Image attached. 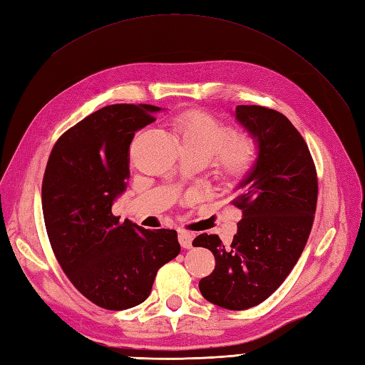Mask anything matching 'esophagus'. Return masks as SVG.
<instances>
[{
	"label": "esophagus",
	"instance_id": "obj_1",
	"mask_svg": "<svg viewBox=\"0 0 365 365\" xmlns=\"http://www.w3.org/2000/svg\"><path fill=\"white\" fill-rule=\"evenodd\" d=\"M192 238H195V235H192L188 230L178 232V243H180V246L185 247V250H190V247L192 246Z\"/></svg>",
	"mask_w": 365,
	"mask_h": 365
}]
</instances>
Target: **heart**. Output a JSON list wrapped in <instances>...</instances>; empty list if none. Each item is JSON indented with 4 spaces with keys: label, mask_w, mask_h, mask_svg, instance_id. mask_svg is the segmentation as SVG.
I'll list each match as a JSON object with an SVG mask.
<instances>
[{
    "label": "heart",
    "mask_w": 365,
    "mask_h": 365,
    "mask_svg": "<svg viewBox=\"0 0 365 365\" xmlns=\"http://www.w3.org/2000/svg\"><path fill=\"white\" fill-rule=\"evenodd\" d=\"M174 136L182 150L208 160L226 180H240L252 169L257 144L247 131H230L212 115L199 111L185 113L173 123Z\"/></svg>",
    "instance_id": "b5f03b06"
}]
</instances>
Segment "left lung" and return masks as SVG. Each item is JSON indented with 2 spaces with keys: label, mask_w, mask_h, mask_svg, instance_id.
<instances>
[{
  "label": "left lung",
  "mask_w": 365,
  "mask_h": 365,
  "mask_svg": "<svg viewBox=\"0 0 365 365\" xmlns=\"http://www.w3.org/2000/svg\"><path fill=\"white\" fill-rule=\"evenodd\" d=\"M235 119L257 144L254 166L230 202L242 210L238 230L230 246L207 234L192 245L215 255L213 273L199 281L202 297L245 311L265 301L297 265L312 229L319 182L306 141L284 114L238 105Z\"/></svg>",
  "instance_id": "obj_1"
}]
</instances>
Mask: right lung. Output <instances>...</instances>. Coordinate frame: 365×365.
I'll use <instances>...</instances> for the list:
<instances>
[{
  "label": "right lung",
  "mask_w": 365,
  "mask_h": 365,
  "mask_svg": "<svg viewBox=\"0 0 365 365\" xmlns=\"http://www.w3.org/2000/svg\"><path fill=\"white\" fill-rule=\"evenodd\" d=\"M158 106H105L68 128L50 153L42 210L53 252L76 290L123 311L150 294L157 271L180 252L177 232L119 221L111 207L130 178V144Z\"/></svg>",
  "instance_id": "right-lung-1"
}]
</instances>
